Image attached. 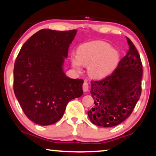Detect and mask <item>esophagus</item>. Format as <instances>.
Wrapping results in <instances>:
<instances>
[{
	"label": "esophagus",
	"instance_id": "1",
	"mask_svg": "<svg viewBox=\"0 0 156 156\" xmlns=\"http://www.w3.org/2000/svg\"><path fill=\"white\" fill-rule=\"evenodd\" d=\"M88 88H89V85H88V83L87 82H85L83 83V90L84 92H86L88 90Z\"/></svg>",
	"mask_w": 156,
	"mask_h": 156
}]
</instances>
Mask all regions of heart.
<instances>
[{"instance_id":"1","label":"heart","mask_w":156,"mask_h":156,"mask_svg":"<svg viewBox=\"0 0 156 156\" xmlns=\"http://www.w3.org/2000/svg\"><path fill=\"white\" fill-rule=\"evenodd\" d=\"M119 62V54L109 43L95 40L83 43L76 50V56L71 57V63L76 70L81 65L88 66V73L94 79H103L113 73Z\"/></svg>"}]
</instances>
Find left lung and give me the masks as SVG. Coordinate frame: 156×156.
Listing matches in <instances>:
<instances>
[{
	"label": "left lung",
	"mask_w": 156,
	"mask_h": 156,
	"mask_svg": "<svg viewBox=\"0 0 156 156\" xmlns=\"http://www.w3.org/2000/svg\"><path fill=\"white\" fill-rule=\"evenodd\" d=\"M129 49L111 75L91 81L90 93L94 107L88 112L98 126L113 127L130 116L142 93V64L137 50L126 37Z\"/></svg>",
	"instance_id": "obj_1"
}]
</instances>
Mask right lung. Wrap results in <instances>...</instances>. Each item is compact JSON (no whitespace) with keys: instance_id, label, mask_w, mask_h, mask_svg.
<instances>
[{"instance_id":"1","label":"right lung","mask_w":156,"mask_h":156,"mask_svg":"<svg viewBox=\"0 0 156 156\" xmlns=\"http://www.w3.org/2000/svg\"><path fill=\"white\" fill-rule=\"evenodd\" d=\"M76 33L42 29L21 48L14 66V92L26 116L40 126L63 116L68 103L82 95L83 80L63 70L64 58Z\"/></svg>"}]
</instances>
